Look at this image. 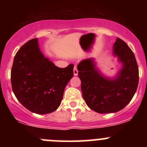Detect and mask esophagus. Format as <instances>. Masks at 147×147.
<instances>
[{
  "mask_svg": "<svg viewBox=\"0 0 147 147\" xmlns=\"http://www.w3.org/2000/svg\"><path fill=\"white\" fill-rule=\"evenodd\" d=\"M73 72H74V75H75V76H77V75H78V69H77L76 65H75V66H74Z\"/></svg>",
  "mask_w": 147,
  "mask_h": 147,
  "instance_id": "34e87169",
  "label": "esophagus"
}]
</instances>
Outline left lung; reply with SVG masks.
I'll use <instances>...</instances> for the list:
<instances>
[{
  "instance_id": "obj_1",
  "label": "left lung",
  "mask_w": 147,
  "mask_h": 147,
  "mask_svg": "<svg viewBox=\"0 0 147 147\" xmlns=\"http://www.w3.org/2000/svg\"><path fill=\"white\" fill-rule=\"evenodd\" d=\"M114 54L122 63L115 79H105L94 68L92 59L78 65L82 96L87 106L100 114L112 113L125 107L134 97L139 84V68L135 56L127 44L117 38Z\"/></svg>"
}]
</instances>
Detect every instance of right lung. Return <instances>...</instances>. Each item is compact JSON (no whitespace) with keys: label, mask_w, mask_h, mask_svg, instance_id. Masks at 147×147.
<instances>
[{"label":"right lung","mask_w":147,"mask_h":147,"mask_svg":"<svg viewBox=\"0 0 147 147\" xmlns=\"http://www.w3.org/2000/svg\"><path fill=\"white\" fill-rule=\"evenodd\" d=\"M73 67L55 66L40 51L38 38L28 41L16 54L11 69L12 90L30 112L45 115L54 112L63 100Z\"/></svg>","instance_id":"right-lung-1"}]
</instances>
